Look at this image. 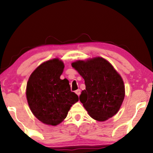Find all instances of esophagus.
<instances>
[{
    "instance_id": "obj_1",
    "label": "esophagus",
    "mask_w": 153,
    "mask_h": 153,
    "mask_svg": "<svg viewBox=\"0 0 153 153\" xmlns=\"http://www.w3.org/2000/svg\"><path fill=\"white\" fill-rule=\"evenodd\" d=\"M75 93H76L77 95L79 96V95H80V93H81V91L79 89H78V90H76V91H75Z\"/></svg>"
}]
</instances>
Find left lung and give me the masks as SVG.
<instances>
[{
    "instance_id": "8db88e82",
    "label": "left lung",
    "mask_w": 153,
    "mask_h": 153,
    "mask_svg": "<svg viewBox=\"0 0 153 153\" xmlns=\"http://www.w3.org/2000/svg\"><path fill=\"white\" fill-rule=\"evenodd\" d=\"M85 81L79 100L90 116L105 121L116 114L125 97L122 77L109 62L101 57L72 63Z\"/></svg>"
}]
</instances>
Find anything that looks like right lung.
<instances>
[{
	"mask_svg": "<svg viewBox=\"0 0 153 153\" xmlns=\"http://www.w3.org/2000/svg\"><path fill=\"white\" fill-rule=\"evenodd\" d=\"M64 63L58 58L39 65L29 77L26 98L33 115L42 123L56 126L64 120L72 104L79 101L68 79H60Z\"/></svg>",
	"mask_w": 153,
	"mask_h": 153,
	"instance_id": "1",
	"label": "right lung"
}]
</instances>
